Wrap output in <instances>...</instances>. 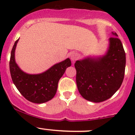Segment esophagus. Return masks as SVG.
<instances>
[{"label":"esophagus","mask_w":135,"mask_h":135,"mask_svg":"<svg viewBox=\"0 0 135 135\" xmlns=\"http://www.w3.org/2000/svg\"><path fill=\"white\" fill-rule=\"evenodd\" d=\"M79 55L76 52H73L71 54H70V59L73 61H75L76 60L78 59Z\"/></svg>","instance_id":"esophagus-1"}]
</instances>
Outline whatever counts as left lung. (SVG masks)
Listing matches in <instances>:
<instances>
[{
  "label": "left lung",
  "instance_id": "8db88e82",
  "mask_svg": "<svg viewBox=\"0 0 135 135\" xmlns=\"http://www.w3.org/2000/svg\"><path fill=\"white\" fill-rule=\"evenodd\" d=\"M109 38L107 53L76 61V84L80 95L93 103L104 101L119 89L124 78L126 53L115 32Z\"/></svg>",
  "mask_w": 135,
  "mask_h": 135
}]
</instances>
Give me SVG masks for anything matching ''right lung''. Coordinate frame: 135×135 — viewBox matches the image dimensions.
Wrapping results in <instances>:
<instances>
[{
	"instance_id": "1",
	"label": "right lung",
	"mask_w": 135,
	"mask_h": 135,
	"mask_svg": "<svg viewBox=\"0 0 135 135\" xmlns=\"http://www.w3.org/2000/svg\"><path fill=\"white\" fill-rule=\"evenodd\" d=\"M19 39L15 42L11 51L9 70L12 81L20 93L30 102L41 104L49 101L55 96L60 78L66 68L71 66V61L67 58L40 74H27L19 67L15 60Z\"/></svg>"
}]
</instances>
